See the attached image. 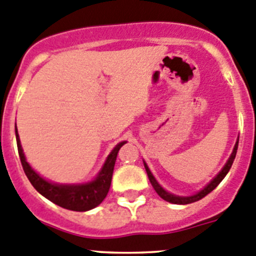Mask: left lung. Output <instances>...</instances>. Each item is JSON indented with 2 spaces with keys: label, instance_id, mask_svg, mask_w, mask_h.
<instances>
[{
  "label": "left lung",
  "instance_id": "obj_1",
  "mask_svg": "<svg viewBox=\"0 0 256 256\" xmlns=\"http://www.w3.org/2000/svg\"><path fill=\"white\" fill-rule=\"evenodd\" d=\"M238 144H239V138H238V140H236L235 146H234V150H232V153L230 154V157H228V160H226L225 166L221 168V171L218 172V174H216L215 177H214L212 180H211L210 182H208V184H206L205 187H204L202 190H200L198 192H196L194 194H191V196H177V194H171V192L166 191V190L163 188L162 186H160V184L157 182V180L154 178V176L152 174V172H150V167L147 166V163L143 160V163H144V168L146 171H147V174H148V178H150V184H152L153 188H154V191L157 192L158 194H160V197H162L164 201H167V202H171V204H176V205H187V204H192V202H196V201H198V200H201L202 197H205L206 194H210L212 190H215L216 187H218V184H220L221 181H222L224 178H225V176L228 174V172L230 171L231 166H232V162L234 160H235V156H236V150H238Z\"/></svg>",
  "mask_w": 256,
  "mask_h": 256
}]
</instances>
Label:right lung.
<instances>
[{
    "label": "right lung",
    "mask_w": 256,
    "mask_h": 256,
    "mask_svg": "<svg viewBox=\"0 0 256 256\" xmlns=\"http://www.w3.org/2000/svg\"><path fill=\"white\" fill-rule=\"evenodd\" d=\"M14 132H16L17 150H18L22 168L28 181L35 187L38 194L50 200L55 205L72 211H89L100 205L102 201L108 194L109 187H110L116 154L122 146L126 143V140L119 142L112 150L104 164L102 166L100 171L98 172L94 180L84 182V184H56V182H51L44 178L30 166V163L26 160L16 126H14Z\"/></svg>",
    "instance_id": "obj_1"
}]
</instances>
